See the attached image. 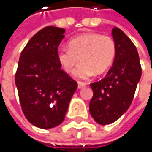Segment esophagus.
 Wrapping results in <instances>:
<instances>
[{"instance_id": "obj_1", "label": "esophagus", "mask_w": 152, "mask_h": 152, "mask_svg": "<svg viewBox=\"0 0 152 152\" xmlns=\"http://www.w3.org/2000/svg\"><path fill=\"white\" fill-rule=\"evenodd\" d=\"M86 83H84V82H78L77 83V86H78V88H83L84 86H86Z\"/></svg>"}]
</instances>
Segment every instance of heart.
<instances>
[{
	"mask_svg": "<svg viewBox=\"0 0 152 152\" xmlns=\"http://www.w3.org/2000/svg\"><path fill=\"white\" fill-rule=\"evenodd\" d=\"M69 47H62L57 51V59L66 72L74 71L79 79H86L95 74H103L110 66L116 56V43L112 37L97 33L83 34L72 38Z\"/></svg>",
	"mask_w": 152,
	"mask_h": 152,
	"instance_id": "1",
	"label": "heart"
}]
</instances>
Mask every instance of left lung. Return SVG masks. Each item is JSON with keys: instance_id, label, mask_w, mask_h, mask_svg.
I'll list each match as a JSON object with an SVG mask.
<instances>
[{"instance_id": "obj_1", "label": "left lung", "mask_w": 152, "mask_h": 152, "mask_svg": "<svg viewBox=\"0 0 152 152\" xmlns=\"http://www.w3.org/2000/svg\"><path fill=\"white\" fill-rule=\"evenodd\" d=\"M112 36L117 48L113 66L103 79L90 84L94 95L89 112L100 125L113 123L127 111L141 77L136 46L118 27L112 29Z\"/></svg>"}]
</instances>
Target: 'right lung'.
<instances>
[{
    "label": "right lung",
    "mask_w": 152,
    "mask_h": 152,
    "mask_svg": "<svg viewBox=\"0 0 152 152\" xmlns=\"http://www.w3.org/2000/svg\"><path fill=\"white\" fill-rule=\"evenodd\" d=\"M63 28L47 26L36 33L22 51L15 85L27 120L40 129H52L65 119L77 83L61 69L58 46Z\"/></svg>",
    "instance_id": "1"
}]
</instances>
